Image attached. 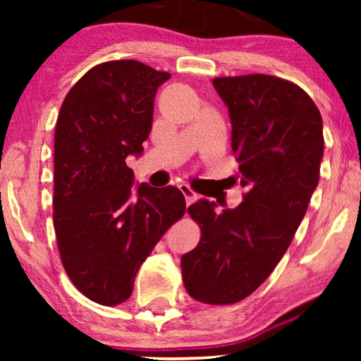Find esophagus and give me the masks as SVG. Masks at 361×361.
<instances>
[{"mask_svg": "<svg viewBox=\"0 0 361 361\" xmlns=\"http://www.w3.org/2000/svg\"><path fill=\"white\" fill-rule=\"evenodd\" d=\"M180 192H182V194H184V197H185V204H187V205H190L192 202L197 200V194H195V192L192 190L190 187L187 185V184H180Z\"/></svg>", "mask_w": 361, "mask_h": 361, "instance_id": "esophagus-1", "label": "esophagus"}]
</instances>
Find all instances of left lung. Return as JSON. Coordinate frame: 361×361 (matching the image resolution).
I'll use <instances>...</instances> for the list:
<instances>
[{"label": "left lung", "instance_id": "1", "mask_svg": "<svg viewBox=\"0 0 361 361\" xmlns=\"http://www.w3.org/2000/svg\"><path fill=\"white\" fill-rule=\"evenodd\" d=\"M212 83L228 108L246 194L235 209L216 212L207 199L189 207L202 238L180 266L190 298L221 305L255 293L289 248L319 184L324 125L312 98L293 82L253 73Z\"/></svg>", "mask_w": 361, "mask_h": 361}]
</instances>
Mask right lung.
<instances>
[{"mask_svg": "<svg viewBox=\"0 0 361 361\" xmlns=\"http://www.w3.org/2000/svg\"><path fill=\"white\" fill-rule=\"evenodd\" d=\"M171 73L137 61L93 67L67 93L54 137V228L68 278L102 305L125 302L137 269L185 214L174 185L133 187L128 156L149 136Z\"/></svg>", "mask_w": 361, "mask_h": 361, "instance_id": "right-lung-1", "label": "right lung"}]
</instances>
